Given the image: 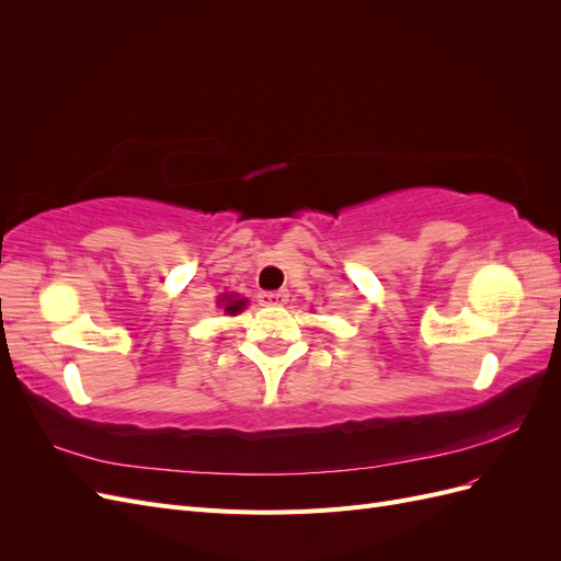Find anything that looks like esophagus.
<instances>
[{
  "label": "esophagus",
  "mask_w": 561,
  "mask_h": 561,
  "mask_svg": "<svg viewBox=\"0 0 561 561\" xmlns=\"http://www.w3.org/2000/svg\"><path fill=\"white\" fill-rule=\"evenodd\" d=\"M287 290H274V293H262L260 295V304L262 307H283V304H287Z\"/></svg>",
  "instance_id": "esophagus-1"
}]
</instances>
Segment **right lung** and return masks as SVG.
<instances>
[{
    "label": "right lung",
    "mask_w": 561,
    "mask_h": 561,
    "mask_svg": "<svg viewBox=\"0 0 561 561\" xmlns=\"http://www.w3.org/2000/svg\"><path fill=\"white\" fill-rule=\"evenodd\" d=\"M225 311L229 313V316H236V313H241L243 309H245V299H233L231 295L229 297H225Z\"/></svg>",
    "instance_id": "obj_1"
}]
</instances>
